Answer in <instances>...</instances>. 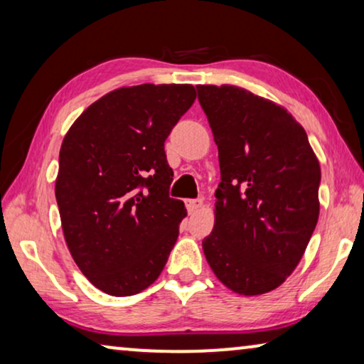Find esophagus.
I'll use <instances>...</instances> for the list:
<instances>
[{
    "instance_id": "obj_1",
    "label": "esophagus",
    "mask_w": 364,
    "mask_h": 364,
    "mask_svg": "<svg viewBox=\"0 0 364 364\" xmlns=\"http://www.w3.org/2000/svg\"><path fill=\"white\" fill-rule=\"evenodd\" d=\"M186 208H188V213L198 211L199 208H203V199H188Z\"/></svg>"
}]
</instances>
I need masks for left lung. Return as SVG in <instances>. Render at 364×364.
I'll use <instances>...</instances> for the list:
<instances>
[{
  "mask_svg": "<svg viewBox=\"0 0 364 364\" xmlns=\"http://www.w3.org/2000/svg\"><path fill=\"white\" fill-rule=\"evenodd\" d=\"M196 89L221 166L204 255L235 294H267L294 272L315 231L320 163L284 107L235 85Z\"/></svg>",
  "mask_w": 364,
  "mask_h": 364,
  "instance_id": "left-lung-1",
  "label": "left lung"
}]
</instances>
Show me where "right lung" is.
Segmentation results:
<instances>
[{
	"instance_id": "right-lung-1",
	"label": "right lung",
	"mask_w": 364,
	"mask_h": 364,
	"mask_svg": "<svg viewBox=\"0 0 364 364\" xmlns=\"http://www.w3.org/2000/svg\"><path fill=\"white\" fill-rule=\"evenodd\" d=\"M196 99L189 84L122 87L82 112L64 136L55 180L70 255L114 296L150 287L186 216L168 194L165 140Z\"/></svg>"
}]
</instances>
